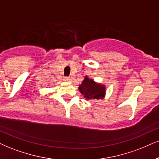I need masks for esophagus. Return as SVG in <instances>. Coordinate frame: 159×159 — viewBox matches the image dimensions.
Returning <instances> with one entry per match:
<instances>
[{"label":"esophagus","instance_id":"34e87169","mask_svg":"<svg viewBox=\"0 0 159 159\" xmlns=\"http://www.w3.org/2000/svg\"><path fill=\"white\" fill-rule=\"evenodd\" d=\"M63 80L65 82H70L71 81V79H70V77H65Z\"/></svg>","mask_w":159,"mask_h":159}]
</instances>
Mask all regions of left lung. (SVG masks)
Listing matches in <instances>:
<instances>
[{
  "instance_id": "obj_1",
  "label": "left lung",
  "mask_w": 159,
  "mask_h": 159,
  "mask_svg": "<svg viewBox=\"0 0 159 159\" xmlns=\"http://www.w3.org/2000/svg\"><path fill=\"white\" fill-rule=\"evenodd\" d=\"M79 91L85 99H103L106 93L105 85L96 83L93 80L85 76V79L79 86Z\"/></svg>"
}]
</instances>
